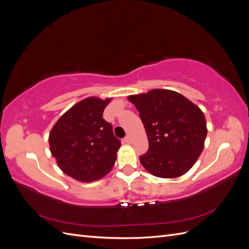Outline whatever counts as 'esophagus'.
I'll return each mask as SVG.
<instances>
[{
  "label": "esophagus",
  "instance_id": "esophagus-1",
  "mask_svg": "<svg viewBox=\"0 0 249 249\" xmlns=\"http://www.w3.org/2000/svg\"><path fill=\"white\" fill-rule=\"evenodd\" d=\"M124 141L125 143H129V144H130V143L132 142V137L130 136V135H127V136H125V137H124Z\"/></svg>",
  "mask_w": 249,
  "mask_h": 249
}]
</instances>
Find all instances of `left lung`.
I'll use <instances>...</instances> for the list:
<instances>
[{
	"instance_id": "obj_1",
	"label": "left lung",
	"mask_w": 249,
	"mask_h": 249,
	"mask_svg": "<svg viewBox=\"0 0 249 249\" xmlns=\"http://www.w3.org/2000/svg\"><path fill=\"white\" fill-rule=\"evenodd\" d=\"M139 111L145 127L148 149L139 160L159 178H178L198 159L207 136L201 110L176 91L154 89L127 97Z\"/></svg>"
}]
</instances>
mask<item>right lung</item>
I'll list each match as a JSON object with an SVG mask.
<instances>
[{"label":"right lung","instance_id":"right-lung-1","mask_svg":"<svg viewBox=\"0 0 249 249\" xmlns=\"http://www.w3.org/2000/svg\"><path fill=\"white\" fill-rule=\"evenodd\" d=\"M110 99L88 97L60 117L50 137L52 156L65 175L81 182L99 179L111 170L122 145L103 118Z\"/></svg>","mask_w":249,"mask_h":249}]
</instances>
